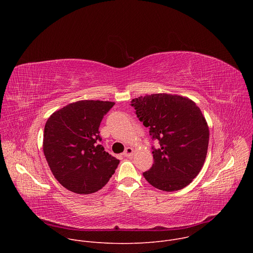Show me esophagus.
<instances>
[{
    "mask_svg": "<svg viewBox=\"0 0 253 253\" xmlns=\"http://www.w3.org/2000/svg\"><path fill=\"white\" fill-rule=\"evenodd\" d=\"M133 154H134V150H133L132 147H127V148L125 149L124 153H123V155H124L125 157H130V156H132Z\"/></svg>",
    "mask_w": 253,
    "mask_h": 253,
    "instance_id": "34e87169",
    "label": "esophagus"
}]
</instances>
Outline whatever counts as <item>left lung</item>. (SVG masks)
<instances>
[{"mask_svg":"<svg viewBox=\"0 0 253 253\" xmlns=\"http://www.w3.org/2000/svg\"><path fill=\"white\" fill-rule=\"evenodd\" d=\"M131 103L160 144L152 148L154 163L143 176L163 191L186 187L203 167L208 149L209 128L199 107L187 97L166 93L140 96Z\"/></svg>","mask_w":253,"mask_h":253,"instance_id":"8db88e82","label":"left lung"}]
</instances>
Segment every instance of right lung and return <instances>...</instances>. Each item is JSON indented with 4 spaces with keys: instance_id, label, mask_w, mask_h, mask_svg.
<instances>
[{
    "instance_id": "1",
    "label": "right lung",
    "mask_w": 253,
    "mask_h": 253,
    "mask_svg": "<svg viewBox=\"0 0 253 253\" xmlns=\"http://www.w3.org/2000/svg\"><path fill=\"white\" fill-rule=\"evenodd\" d=\"M114 102L82 100L54 112L46 122L43 150L59 183L77 194L103 188L115 173L119 160L99 144L104 115Z\"/></svg>"
}]
</instances>
